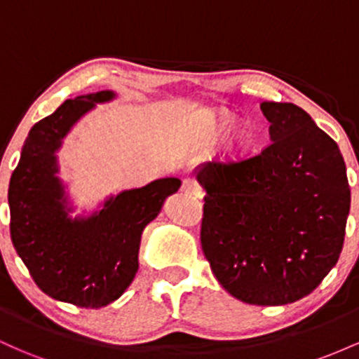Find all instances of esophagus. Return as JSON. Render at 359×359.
Instances as JSON below:
<instances>
[{
  "label": "esophagus",
  "mask_w": 359,
  "mask_h": 359,
  "mask_svg": "<svg viewBox=\"0 0 359 359\" xmlns=\"http://www.w3.org/2000/svg\"><path fill=\"white\" fill-rule=\"evenodd\" d=\"M182 189L187 194H192V196H196V197L203 196V187H201V185L197 184L194 179H184Z\"/></svg>",
  "instance_id": "esophagus-1"
}]
</instances>
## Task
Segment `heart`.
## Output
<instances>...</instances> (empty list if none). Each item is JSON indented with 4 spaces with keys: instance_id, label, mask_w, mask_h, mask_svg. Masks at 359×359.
Segmentation results:
<instances>
[{
    "instance_id": "heart-1",
    "label": "heart",
    "mask_w": 359,
    "mask_h": 359,
    "mask_svg": "<svg viewBox=\"0 0 359 359\" xmlns=\"http://www.w3.org/2000/svg\"><path fill=\"white\" fill-rule=\"evenodd\" d=\"M236 114L231 113V111H219L217 114H214L211 119V126H209V131L214 138L222 137L226 131H229L231 128H235L231 130L228 137V142H226V148L231 155H240L248 151L251 147L255 145V128L250 121L243 119V121L236 123Z\"/></svg>"
}]
</instances>
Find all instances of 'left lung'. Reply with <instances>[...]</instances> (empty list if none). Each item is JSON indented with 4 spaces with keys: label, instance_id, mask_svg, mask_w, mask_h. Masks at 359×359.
I'll list each match as a JSON object with an SVG mask.
<instances>
[{
    "label": "left lung",
    "instance_id": "1",
    "mask_svg": "<svg viewBox=\"0 0 359 359\" xmlns=\"http://www.w3.org/2000/svg\"><path fill=\"white\" fill-rule=\"evenodd\" d=\"M270 145L196 168L201 245L217 282L253 306L306 297L337 263L351 204L337 143L292 102L263 101Z\"/></svg>",
    "mask_w": 359,
    "mask_h": 359
}]
</instances>
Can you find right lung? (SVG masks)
Returning <instances> with one entry per match:
<instances>
[{
	"mask_svg": "<svg viewBox=\"0 0 359 359\" xmlns=\"http://www.w3.org/2000/svg\"><path fill=\"white\" fill-rule=\"evenodd\" d=\"M114 97L113 90L82 94L35 123L8 189L11 241L32 278L48 297L86 309L108 306L130 287L143 229L182 184L165 177L109 196L89 216H71L57 151L84 114Z\"/></svg>",
	"mask_w": 359,
	"mask_h": 359,
	"instance_id": "obj_1",
	"label": "right lung"
}]
</instances>
